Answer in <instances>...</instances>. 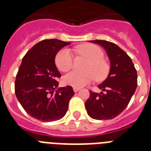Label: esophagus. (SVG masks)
<instances>
[{
	"label": "esophagus",
	"instance_id": "esophagus-1",
	"mask_svg": "<svg viewBox=\"0 0 151 151\" xmlns=\"http://www.w3.org/2000/svg\"><path fill=\"white\" fill-rule=\"evenodd\" d=\"M73 91H74V92H78V91H79V90H80V88H76V87H73Z\"/></svg>",
	"mask_w": 151,
	"mask_h": 151
}]
</instances>
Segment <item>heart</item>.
<instances>
[{
  "label": "heart",
  "mask_w": 151,
  "mask_h": 151,
  "mask_svg": "<svg viewBox=\"0 0 151 151\" xmlns=\"http://www.w3.org/2000/svg\"><path fill=\"white\" fill-rule=\"evenodd\" d=\"M78 54L86 57L89 63L85 67L86 72L72 71L64 76L63 83L66 85L81 88L89 84L96 78V81H103L107 78L110 66L104 60V53L99 47L92 44L84 45L76 49ZM55 65L62 72H67L73 67V56L68 48H63L55 55Z\"/></svg>",
  "instance_id": "1"
}]
</instances>
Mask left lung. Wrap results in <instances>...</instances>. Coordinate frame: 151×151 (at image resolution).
Returning a JSON list of instances; mask_svg holds the SVG:
<instances>
[{
	"label": "left lung",
	"instance_id": "8db88e82",
	"mask_svg": "<svg viewBox=\"0 0 151 151\" xmlns=\"http://www.w3.org/2000/svg\"><path fill=\"white\" fill-rule=\"evenodd\" d=\"M106 52L110 62L108 77L98 88L100 93L90 92L85 105L88 114L96 120L113 119L127 107L137 87V73L131 58L117 45L103 40L90 41Z\"/></svg>",
	"mask_w": 151,
	"mask_h": 151
}]
</instances>
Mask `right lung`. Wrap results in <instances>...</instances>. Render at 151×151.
Masks as SVG:
<instances>
[{"mask_svg":"<svg viewBox=\"0 0 151 151\" xmlns=\"http://www.w3.org/2000/svg\"><path fill=\"white\" fill-rule=\"evenodd\" d=\"M57 39L44 40L33 46L22 58L15 82V95L26 112L41 122L61 119L74 95L71 86L58 88L61 77L55 59L70 45Z\"/></svg>","mask_w":151,"mask_h":151,"instance_id":"add662e5","label":"right lung"}]
</instances>
